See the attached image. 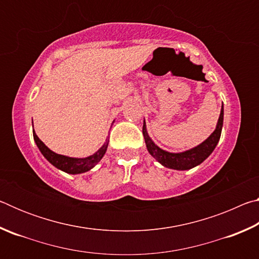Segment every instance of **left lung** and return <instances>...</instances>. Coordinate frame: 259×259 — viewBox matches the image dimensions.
<instances>
[{
  "mask_svg": "<svg viewBox=\"0 0 259 259\" xmlns=\"http://www.w3.org/2000/svg\"><path fill=\"white\" fill-rule=\"evenodd\" d=\"M223 121H224V108L222 106L221 115H219L216 129H214L213 133L210 135L204 142L201 143L200 145L181 153L166 152L164 150H162V148H160L157 145H155L154 142H153L147 134L145 121H144L143 125V135L144 139H145L148 153H150L157 162H160L162 165L175 170H190L192 168H194V166L202 163V162L211 154L214 147L217 146L223 129Z\"/></svg>",
  "mask_w": 259,
  "mask_h": 259,
  "instance_id": "8db88e82",
  "label": "left lung"
}]
</instances>
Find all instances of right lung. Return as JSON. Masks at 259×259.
I'll list each match as a JSON object with an SVG mask.
<instances>
[{"instance_id":"add662e5","label":"right lung","mask_w":259,"mask_h":259,"mask_svg":"<svg viewBox=\"0 0 259 259\" xmlns=\"http://www.w3.org/2000/svg\"><path fill=\"white\" fill-rule=\"evenodd\" d=\"M33 137L38 150L43 154V156L50 162V163L56 166L57 169L61 170L71 175H77L89 171L94 168V166L98 163V162L103 159L105 153L107 151L108 142L109 139L107 138L106 142L104 143V145L99 148V150L95 153V154L87 156V157H69L66 155L57 154V153L52 152L49 147L46 146V144L37 137L35 131L33 130Z\"/></svg>"}]
</instances>
